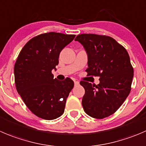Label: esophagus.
I'll use <instances>...</instances> for the list:
<instances>
[{
	"label": "esophagus",
	"mask_w": 146,
	"mask_h": 146,
	"mask_svg": "<svg viewBox=\"0 0 146 146\" xmlns=\"http://www.w3.org/2000/svg\"><path fill=\"white\" fill-rule=\"evenodd\" d=\"M74 85H75V86H78V85H79V82L78 81H76V80H75V81H74Z\"/></svg>",
	"instance_id": "1"
}]
</instances>
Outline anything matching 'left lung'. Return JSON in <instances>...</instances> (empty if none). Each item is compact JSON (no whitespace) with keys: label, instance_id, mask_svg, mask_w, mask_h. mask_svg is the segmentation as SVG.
Wrapping results in <instances>:
<instances>
[{"label":"left lung","instance_id":"1","mask_svg":"<svg viewBox=\"0 0 146 146\" xmlns=\"http://www.w3.org/2000/svg\"><path fill=\"white\" fill-rule=\"evenodd\" d=\"M88 56L89 76H99L98 86L80 81L85 89L82 105L86 114L102 119L113 114L131 91L133 68L125 48L113 38L96 34L76 36Z\"/></svg>","mask_w":146,"mask_h":146}]
</instances>
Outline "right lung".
<instances>
[{
  "label": "right lung",
  "instance_id": "obj_1",
  "mask_svg": "<svg viewBox=\"0 0 146 146\" xmlns=\"http://www.w3.org/2000/svg\"><path fill=\"white\" fill-rule=\"evenodd\" d=\"M76 35L50 32L37 35L24 46L14 66L16 90L30 111L53 120L64 113L66 99L74 86L69 78H54L60 51Z\"/></svg>",
  "mask_w": 146,
  "mask_h": 146
}]
</instances>
